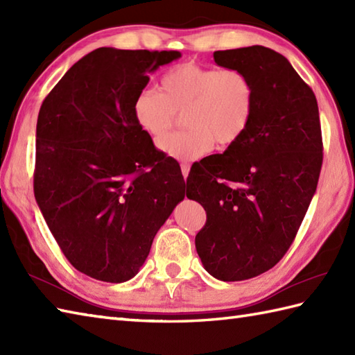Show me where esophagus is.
Listing matches in <instances>:
<instances>
[{
  "label": "esophagus",
  "mask_w": 355,
  "mask_h": 355,
  "mask_svg": "<svg viewBox=\"0 0 355 355\" xmlns=\"http://www.w3.org/2000/svg\"><path fill=\"white\" fill-rule=\"evenodd\" d=\"M189 171H191V166L187 164V163H183V164H182V173H183L184 180L187 178V175H189Z\"/></svg>",
  "instance_id": "34e87169"
}]
</instances>
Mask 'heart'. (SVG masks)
<instances>
[{"instance_id": "b5f03b06", "label": "heart", "mask_w": 355, "mask_h": 355, "mask_svg": "<svg viewBox=\"0 0 355 355\" xmlns=\"http://www.w3.org/2000/svg\"><path fill=\"white\" fill-rule=\"evenodd\" d=\"M162 93L143 88L134 99L135 122L155 141L184 114L187 131L160 141L164 154L182 162L207 155L215 141L229 148L245 134L254 112V85L238 69H210L192 62L172 67L160 82Z\"/></svg>"}]
</instances>
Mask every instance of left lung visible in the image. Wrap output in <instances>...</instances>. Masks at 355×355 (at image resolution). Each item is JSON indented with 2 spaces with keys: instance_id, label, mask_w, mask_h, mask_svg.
Here are the masks:
<instances>
[{
  "instance_id": "left-lung-1",
  "label": "left lung",
  "mask_w": 355,
  "mask_h": 355,
  "mask_svg": "<svg viewBox=\"0 0 355 355\" xmlns=\"http://www.w3.org/2000/svg\"><path fill=\"white\" fill-rule=\"evenodd\" d=\"M214 59L248 74L254 112L236 143L192 166L187 198L207 215L195 236L202 267L224 282L245 281L282 259L314 197L323 158L319 108L281 53L252 45Z\"/></svg>"
}]
</instances>
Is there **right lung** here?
Wrapping results in <instances>:
<instances>
[{"label":"right lung","mask_w":355,"mask_h":355,"mask_svg":"<svg viewBox=\"0 0 355 355\" xmlns=\"http://www.w3.org/2000/svg\"><path fill=\"white\" fill-rule=\"evenodd\" d=\"M180 51L101 47L45 97L36 125L33 189L71 266L97 281H130L154 236L183 201L180 166L135 122L149 74Z\"/></svg>","instance_id":"1"}]
</instances>
